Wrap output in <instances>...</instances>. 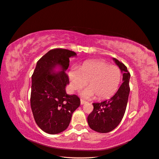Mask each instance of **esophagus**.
I'll list each match as a JSON object with an SVG mask.
<instances>
[{"instance_id":"obj_1","label":"esophagus","mask_w":159,"mask_h":159,"mask_svg":"<svg viewBox=\"0 0 159 159\" xmlns=\"http://www.w3.org/2000/svg\"><path fill=\"white\" fill-rule=\"evenodd\" d=\"M86 101H84V100H80V104L81 105H83V104H86Z\"/></svg>"}]
</instances>
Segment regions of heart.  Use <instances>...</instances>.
<instances>
[{
    "label": "heart",
    "mask_w": 159,
    "mask_h": 159,
    "mask_svg": "<svg viewBox=\"0 0 159 159\" xmlns=\"http://www.w3.org/2000/svg\"><path fill=\"white\" fill-rule=\"evenodd\" d=\"M69 75L73 90L83 89L89 82V87L83 91L82 96L90 98L97 96L99 100L114 94L121 80V72L118 66L101 60L87 61L80 69H71Z\"/></svg>",
    "instance_id": "heart-1"
}]
</instances>
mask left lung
I'll list each match as a JSON object with an SVG mask.
<instances>
[{"label": "left lung", "instance_id": "obj_1", "mask_svg": "<svg viewBox=\"0 0 159 159\" xmlns=\"http://www.w3.org/2000/svg\"><path fill=\"white\" fill-rule=\"evenodd\" d=\"M113 60L123 73V83L110 99L93 103V111L87 117L91 129L103 134L114 130L120 124L125 114L130 91V73L126 66L115 58Z\"/></svg>", "mask_w": 159, "mask_h": 159}]
</instances>
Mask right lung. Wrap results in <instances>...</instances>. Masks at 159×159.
<instances>
[{"mask_svg":"<svg viewBox=\"0 0 159 159\" xmlns=\"http://www.w3.org/2000/svg\"><path fill=\"white\" fill-rule=\"evenodd\" d=\"M76 55L68 49L50 50L38 61L32 76V111L37 125L47 134H57L65 131L80 104L77 96L69 95L65 90L69 84L65 71L69 66V58ZM57 66L61 71L55 72Z\"/></svg>","mask_w":159,"mask_h":159,"instance_id":"add662e5","label":"right lung"}]
</instances>
